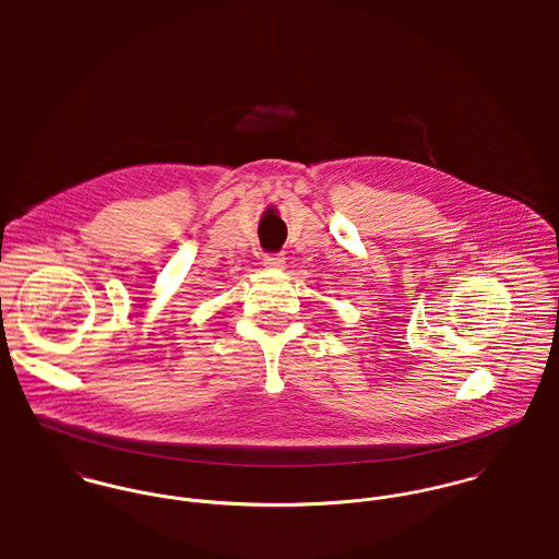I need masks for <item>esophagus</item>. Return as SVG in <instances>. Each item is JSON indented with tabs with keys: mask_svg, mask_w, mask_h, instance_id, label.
Here are the masks:
<instances>
[{
	"mask_svg": "<svg viewBox=\"0 0 559 559\" xmlns=\"http://www.w3.org/2000/svg\"><path fill=\"white\" fill-rule=\"evenodd\" d=\"M262 262H264V266H269V269H282L284 262H286V258H284L282 253H264V255H262Z\"/></svg>",
	"mask_w": 559,
	"mask_h": 559,
	"instance_id": "esophagus-1",
	"label": "esophagus"
}]
</instances>
